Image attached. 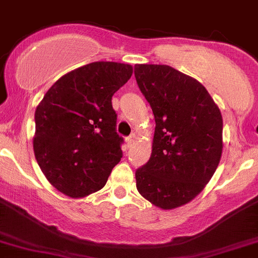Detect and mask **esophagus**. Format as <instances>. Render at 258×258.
Instances as JSON below:
<instances>
[{
  "label": "esophagus",
  "mask_w": 258,
  "mask_h": 258,
  "mask_svg": "<svg viewBox=\"0 0 258 258\" xmlns=\"http://www.w3.org/2000/svg\"><path fill=\"white\" fill-rule=\"evenodd\" d=\"M135 141H136V136H135V135H131V136H128V138L126 139L127 146H128V148H131V146L135 144Z\"/></svg>",
  "instance_id": "1"
}]
</instances>
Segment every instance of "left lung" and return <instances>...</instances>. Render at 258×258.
<instances>
[{
  "label": "left lung",
  "mask_w": 258,
  "mask_h": 258,
  "mask_svg": "<svg viewBox=\"0 0 258 258\" xmlns=\"http://www.w3.org/2000/svg\"><path fill=\"white\" fill-rule=\"evenodd\" d=\"M135 78L155 119L152 155L136 171L141 196L162 210L189 203L222 154V115L201 82L172 67L136 64Z\"/></svg>",
  "instance_id": "left-lung-1"
}]
</instances>
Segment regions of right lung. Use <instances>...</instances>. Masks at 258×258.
<instances>
[{
    "mask_svg": "<svg viewBox=\"0 0 258 258\" xmlns=\"http://www.w3.org/2000/svg\"><path fill=\"white\" fill-rule=\"evenodd\" d=\"M131 76L130 64L90 62L59 78L37 106L34 155L62 194L82 198L100 190L120 161L112 96Z\"/></svg>",
    "mask_w": 258,
    "mask_h": 258,
    "instance_id": "obj_1",
    "label": "right lung"
}]
</instances>
